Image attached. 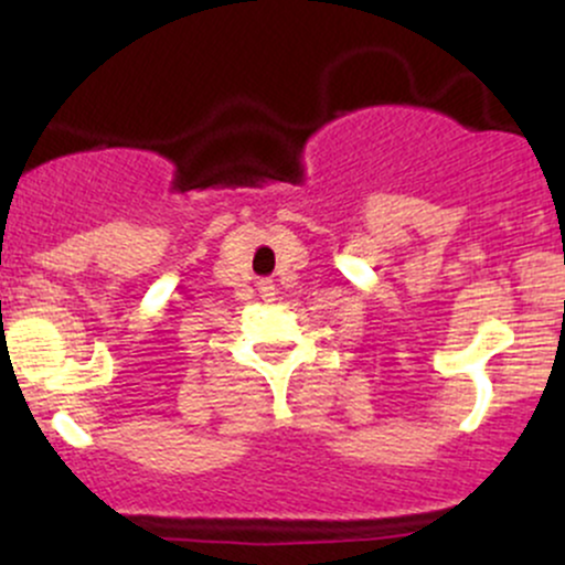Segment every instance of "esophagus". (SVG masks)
<instances>
[{
    "mask_svg": "<svg viewBox=\"0 0 565 565\" xmlns=\"http://www.w3.org/2000/svg\"><path fill=\"white\" fill-rule=\"evenodd\" d=\"M257 291H260V297H263L265 302H274L276 300V284L268 281V278L257 281Z\"/></svg>",
    "mask_w": 565,
    "mask_h": 565,
    "instance_id": "34e87169",
    "label": "esophagus"
}]
</instances>
